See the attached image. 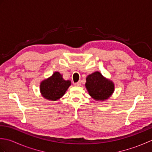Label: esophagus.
<instances>
[{"label":"esophagus","instance_id":"1","mask_svg":"<svg viewBox=\"0 0 152 152\" xmlns=\"http://www.w3.org/2000/svg\"><path fill=\"white\" fill-rule=\"evenodd\" d=\"M74 85L75 86H78L79 87V86H81V83H80V82H77V83H74Z\"/></svg>","mask_w":152,"mask_h":152}]
</instances>
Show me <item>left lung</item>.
<instances>
[{
    "label": "left lung",
    "instance_id": "obj_1",
    "mask_svg": "<svg viewBox=\"0 0 152 152\" xmlns=\"http://www.w3.org/2000/svg\"><path fill=\"white\" fill-rule=\"evenodd\" d=\"M85 86L89 95L97 101L108 99L114 93L115 88L114 82L105 78L99 71L87 76Z\"/></svg>",
    "mask_w": 152,
    "mask_h": 152
}]
</instances>
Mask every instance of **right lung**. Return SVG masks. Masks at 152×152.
<instances>
[{
  "instance_id": "add662e5",
  "label": "right lung",
  "mask_w": 152,
  "mask_h": 152,
  "mask_svg": "<svg viewBox=\"0 0 152 152\" xmlns=\"http://www.w3.org/2000/svg\"><path fill=\"white\" fill-rule=\"evenodd\" d=\"M70 85V80H64L62 74L55 72L52 76L40 82V91L44 99L56 101L65 94Z\"/></svg>"
}]
</instances>
